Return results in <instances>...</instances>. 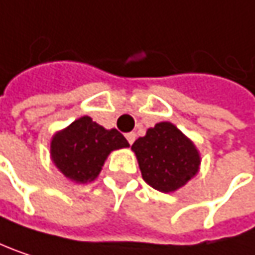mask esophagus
<instances>
[{"mask_svg": "<svg viewBox=\"0 0 255 255\" xmlns=\"http://www.w3.org/2000/svg\"><path fill=\"white\" fill-rule=\"evenodd\" d=\"M135 138H136V135H135V132H129V133H126V139H128V142L132 145L133 144V141H135Z\"/></svg>", "mask_w": 255, "mask_h": 255, "instance_id": "obj_1", "label": "esophagus"}]
</instances>
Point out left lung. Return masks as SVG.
<instances>
[{
  "label": "left lung",
  "mask_w": 255,
  "mask_h": 255,
  "mask_svg": "<svg viewBox=\"0 0 255 255\" xmlns=\"http://www.w3.org/2000/svg\"><path fill=\"white\" fill-rule=\"evenodd\" d=\"M144 181L162 193L184 187L199 172L200 153L194 142L171 122L147 129L132 144Z\"/></svg>",
  "instance_id": "8db88e82"
}]
</instances>
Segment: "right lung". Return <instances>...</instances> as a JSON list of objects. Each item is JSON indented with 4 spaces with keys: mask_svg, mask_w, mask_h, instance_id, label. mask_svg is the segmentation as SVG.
<instances>
[{
    "mask_svg": "<svg viewBox=\"0 0 255 255\" xmlns=\"http://www.w3.org/2000/svg\"><path fill=\"white\" fill-rule=\"evenodd\" d=\"M128 147L117 129H105L83 116L52 136L50 157L65 178L84 184L98 178L111 151Z\"/></svg>",
    "mask_w": 255,
    "mask_h": 255,
    "instance_id": "right-lung-1",
    "label": "right lung"
}]
</instances>
